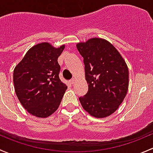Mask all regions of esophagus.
<instances>
[{"label": "esophagus", "instance_id": "obj_1", "mask_svg": "<svg viewBox=\"0 0 153 153\" xmlns=\"http://www.w3.org/2000/svg\"><path fill=\"white\" fill-rule=\"evenodd\" d=\"M75 80H76V79H75V78H72V79H70V83H71V84L73 85L74 83L75 82Z\"/></svg>", "mask_w": 153, "mask_h": 153}]
</instances>
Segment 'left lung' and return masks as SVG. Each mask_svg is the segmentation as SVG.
Returning a JSON list of instances; mask_svg holds the SVG:
<instances>
[{"label": "left lung", "instance_id": "1", "mask_svg": "<svg viewBox=\"0 0 153 153\" xmlns=\"http://www.w3.org/2000/svg\"><path fill=\"white\" fill-rule=\"evenodd\" d=\"M83 57L88 93L80 97L82 108L96 118L114 113L123 102L129 85L128 68L114 46L101 38L76 45Z\"/></svg>", "mask_w": 153, "mask_h": 153}]
</instances>
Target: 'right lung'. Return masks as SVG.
<instances>
[{"label": "right lung", "instance_id": "1", "mask_svg": "<svg viewBox=\"0 0 153 153\" xmlns=\"http://www.w3.org/2000/svg\"><path fill=\"white\" fill-rule=\"evenodd\" d=\"M65 45L53 48L48 42L29 49L13 74L15 90L23 108L33 116L45 118L57 110L67 85L59 76L57 59Z\"/></svg>", "mask_w": 153, "mask_h": 153}]
</instances>
